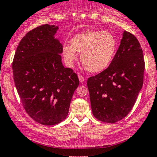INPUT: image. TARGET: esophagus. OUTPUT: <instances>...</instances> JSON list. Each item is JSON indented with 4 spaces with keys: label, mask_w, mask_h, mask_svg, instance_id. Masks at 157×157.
<instances>
[{
    "label": "esophagus",
    "mask_w": 157,
    "mask_h": 157,
    "mask_svg": "<svg viewBox=\"0 0 157 157\" xmlns=\"http://www.w3.org/2000/svg\"><path fill=\"white\" fill-rule=\"evenodd\" d=\"M78 78H79V80H80V82H84L85 78H84L83 76H82L81 75H78Z\"/></svg>",
    "instance_id": "1"
}]
</instances>
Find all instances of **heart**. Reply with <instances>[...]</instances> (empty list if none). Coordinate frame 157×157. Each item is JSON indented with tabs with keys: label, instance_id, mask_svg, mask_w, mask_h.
Returning <instances> with one entry per match:
<instances>
[{
	"label": "heart",
	"instance_id": "b5f03b06",
	"mask_svg": "<svg viewBox=\"0 0 157 157\" xmlns=\"http://www.w3.org/2000/svg\"><path fill=\"white\" fill-rule=\"evenodd\" d=\"M71 46L64 45L63 55L68 66L77 59L76 52L80 53V60L86 70L99 73L109 66L114 57L117 41L112 34L101 30H86L75 35Z\"/></svg>",
	"mask_w": 157,
	"mask_h": 157
}]
</instances>
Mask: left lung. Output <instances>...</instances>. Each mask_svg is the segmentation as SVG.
<instances>
[{"instance_id":"8db88e82","label":"left lung","mask_w":157,"mask_h":157,"mask_svg":"<svg viewBox=\"0 0 157 157\" xmlns=\"http://www.w3.org/2000/svg\"><path fill=\"white\" fill-rule=\"evenodd\" d=\"M144 70V56L138 40L124 31L109 67L87 80L94 116L109 123L125 117L142 89Z\"/></svg>"}]
</instances>
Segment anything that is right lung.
<instances>
[{"label":"right lung","instance_id":"right-lung-1","mask_svg":"<svg viewBox=\"0 0 157 157\" xmlns=\"http://www.w3.org/2000/svg\"><path fill=\"white\" fill-rule=\"evenodd\" d=\"M58 29L45 24L29 32L20 42L12 63L23 108L35 121L45 125L66 118L79 86L77 74L63 66V45L55 37Z\"/></svg>","mask_w":157,"mask_h":157}]
</instances>
